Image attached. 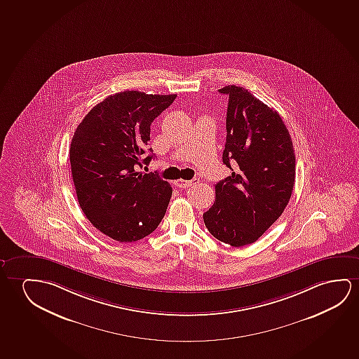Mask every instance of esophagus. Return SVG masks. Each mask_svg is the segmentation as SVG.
<instances>
[{"mask_svg":"<svg viewBox=\"0 0 359 359\" xmlns=\"http://www.w3.org/2000/svg\"><path fill=\"white\" fill-rule=\"evenodd\" d=\"M198 182V179H193V180H177V182H174L177 187H180V189H185V187H193V185H196Z\"/></svg>","mask_w":359,"mask_h":359,"instance_id":"34e87169","label":"esophagus"}]
</instances>
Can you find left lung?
Returning <instances> with one entry per match:
<instances>
[{"mask_svg":"<svg viewBox=\"0 0 359 359\" xmlns=\"http://www.w3.org/2000/svg\"><path fill=\"white\" fill-rule=\"evenodd\" d=\"M229 95L222 161L232 174L215 185L216 200L203 213L215 238L232 247L255 243L279 219L295 182V153L276 109L236 85Z\"/></svg>","mask_w":359,"mask_h":359,"instance_id":"1","label":"left lung"}]
</instances>
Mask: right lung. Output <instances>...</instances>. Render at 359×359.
<instances>
[{"mask_svg": "<svg viewBox=\"0 0 359 359\" xmlns=\"http://www.w3.org/2000/svg\"><path fill=\"white\" fill-rule=\"evenodd\" d=\"M177 95L123 91L90 109L74 133L70 165L79 205L100 232L135 242L161 224L172 187L156 174L137 172L151 140V125Z\"/></svg>", "mask_w": 359, "mask_h": 359, "instance_id": "right-lung-1", "label": "right lung"}]
</instances>
